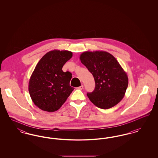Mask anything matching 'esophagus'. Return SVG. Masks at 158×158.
<instances>
[{
  "label": "esophagus",
  "instance_id": "34e87169",
  "mask_svg": "<svg viewBox=\"0 0 158 158\" xmlns=\"http://www.w3.org/2000/svg\"><path fill=\"white\" fill-rule=\"evenodd\" d=\"M77 89H79V90H82L83 89V85H81V86L78 87V88H77Z\"/></svg>",
  "mask_w": 158,
  "mask_h": 158
}]
</instances>
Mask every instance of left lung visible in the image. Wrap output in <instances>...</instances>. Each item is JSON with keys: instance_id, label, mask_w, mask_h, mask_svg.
I'll return each instance as SVG.
<instances>
[{"instance_id": "8db88e82", "label": "left lung", "mask_w": 158, "mask_h": 158, "mask_svg": "<svg viewBox=\"0 0 158 158\" xmlns=\"http://www.w3.org/2000/svg\"><path fill=\"white\" fill-rule=\"evenodd\" d=\"M80 60L95 79V89L87 94L90 101L102 109L119 103L124 97L128 79L116 59L104 51H87L81 54Z\"/></svg>"}]
</instances>
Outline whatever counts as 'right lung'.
Listing matches in <instances>:
<instances>
[{"mask_svg":"<svg viewBox=\"0 0 158 158\" xmlns=\"http://www.w3.org/2000/svg\"><path fill=\"white\" fill-rule=\"evenodd\" d=\"M72 56L69 51L54 50L38 61L30 79L28 90L40 109L50 113L58 110L74 89L70 86L72 73L62 70Z\"/></svg>","mask_w":158,"mask_h":158,"instance_id":"1","label":"right lung"}]
</instances>
